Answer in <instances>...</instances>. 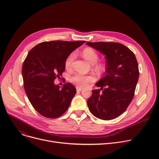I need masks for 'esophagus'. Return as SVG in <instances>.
Segmentation results:
<instances>
[{"mask_svg":"<svg viewBox=\"0 0 159 159\" xmlns=\"http://www.w3.org/2000/svg\"><path fill=\"white\" fill-rule=\"evenodd\" d=\"M76 89H77V91H82L83 89V88H80V87H79V86H77L76 87Z\"/></svg>","mask_w":159,"mask_h":159,"instance_id":"34e87169","label":"esophagus"}]
</instances>
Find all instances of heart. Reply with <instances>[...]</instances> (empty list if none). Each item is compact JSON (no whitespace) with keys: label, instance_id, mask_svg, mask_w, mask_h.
<instances>
[{"label":"heart","instance_id":"b5f03b06","mask_svg":"<svg viewBox=\"0 0 159 159\" xmlns=\"http://www.w3.org/2000/svg\"><path fill=\"white\" fill-rule=\"evenodd\" d=\"M82 55L91 64H95L98 59V55L93 49L86 48L82 50ZM75 55L74 53H70L68 57L66 58L65 66L66 68H70L72 65V62L74 60ZM98 70L102 71L103 70V66L99 65L97 66ZM93 80V77L91 75H84L81 73H76L70 78V81L73 84L78 86L79 87H84L89 82Z\"/></svg>","mask_w":159,"mask_h":159}]
</instances>
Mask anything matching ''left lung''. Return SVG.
<instances>
[{
    "instance_id": "left-lung-1",
    "label": "left lung",
    "mask_w": 159,
    "mask_h": 159,
    "mask_svg": "<svg viewBox=\"0 0 159 159\" xmlns=\"http://www.w3.org/2000/svg\"><path fill=\"white\" fill-rule=\"evenodd\" d=\"M86 44L105 55L106 76L96 85L88 99L90 112L102 120L114 119L123 113L134 97L139 80V66L135 54L119 43H89Z\"/></svg>"
}]
</instances>
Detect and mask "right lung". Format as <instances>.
<instances>
[{
  "label": "right lung",
  "mask_w": 159,
  "mask_h": 159,
  "mask_svg": "<svg viewBox=\"0 0 159 159\" xmlns=\"http://www.w3.org/2000/svg\"><path fill=\"white\" fill-rule=\"evenodd\" d=\"M85 42H43L29 52L22 69L24 88L30 103L41 115L57 118L68 110L76 88L67 82L61 89L54 80L65 70L66 58Z\"/></svg>",
  "instance_id": "obj_1"
}]
</instances>
